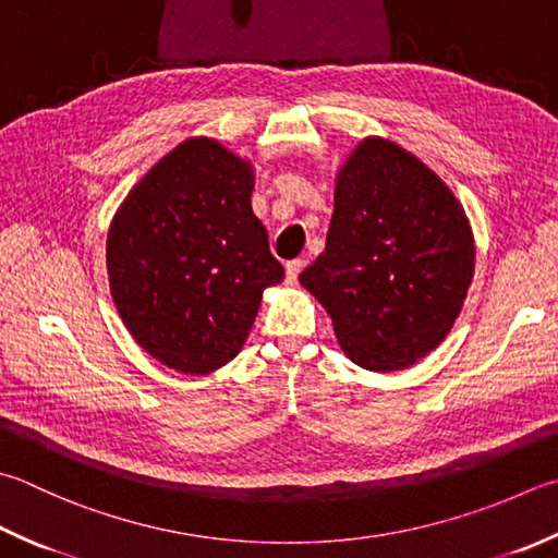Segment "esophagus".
Masks as SVG:
<instances>
[{"instance_id":"esophagus-1","label":"esophagus","mask_w":558,"mask_h":558,"mask_svg":"<svg viewBox=\"0 0 558 558\" xmlns=\"http://www.w3.org/2000/svg\"><path fill=\"white\" fill-rule=\"evenodd\" d=\"M301 269H303V259L287 262V283H296Z\"/></svg>"}]
</instances>
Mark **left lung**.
<instances>
[{
	"instance_id": "8db88e82",
	"label": "left lung",
	"mask_w": 558,
	"mask_h": 558,
	"mask_svg": "<svg viewBox=\"0 0 558 558\" xmlns=\"http://www.w3.org/2000/svg\"><path fill=\"white\" fill-rule=\"evenodd\" d=\"M474 233L451 189L393 141L364 138L335 177L318 259L299 277L354 364L398 372L447 338L474 279Z\"/></svg>"
}]
</instances>
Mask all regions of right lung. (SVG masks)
Here are the masks:
<instances>
[{
  "label": "right lung",
  "mask_w": 558,
  "mask_h": 558,
  "mask_svg": "<svg viewBox=\"0 0 558 558\" xmlns=\"http://www.w3.org/2000/svg\"><path fill=\"white\" fill-rule=\"evenodd\" d=\"M255 167L214 138H186L135 184L107 238L109 289L133 340L204 376L243 350L262 291L283 279L252 214Z\"/></svg>",
  "instance_id": "add662e5"
}]
</instances>
